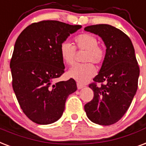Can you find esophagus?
<instances>
[{
    "mask_svg": "<svg viewBox=\"0 0 146 146\" xmlns=\"http://www.w3.org/2000/svg\"><path fill=\"white\" fill-rule=\"evenodd\" d=\"M77 87H78V89L80 90V89H82L83 88H84V85L81 83H77Z\"/></svg>",
    "mask_w": 146,
    "mask_h": 146,
    "instance_id": "obj_1",
    "label": "esophagus"
}]
</instances>
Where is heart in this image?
Listing matches in <instances>:
<instances>
[{"label": "heart", "instance_id": "b5f03b06", "mask_svg": "<svg viewBox=\"0 0 146 146\" xmlns=\"http://www.w3.org/2000/svg\"><path fill=\"white\" fill-rule=\"evenodd\" d=\"M75 42L78 48L88 51L84 61L86 62L100 64L104 58V52L98 46V40L94 35L83 33L76 36ZM59 53L62 59L67 65H72L74 61L75 47L68 41L62 42L59 47ZM96 74V68L92 63L76 64L68 72V75L80 83H85L92 78Z\"/></svg>", "mask_w": 146, "mask_h": 146}]
</instances>
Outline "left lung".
I'll use <instances>...</instances> for the list:
<instances>
[{"label":"left lung","instance_id":"obj_1","mask_svg":"<svg viewBox=\"0 0 146 146\" xmlns=\"http://www.w3.org/2000/svg\"><path fill=\"white\" fill-rule=\"evenodd\" d=\"M84 30L98 35L107 48L102 66L93 79L105 84L89 85L94 98L84 105V110L91 122L110 126L126 113L137 91L139 67L135 49L130 39L111 25H92Z\"/></svg>","mask_w":146,"mask_h":146}]
</instances>
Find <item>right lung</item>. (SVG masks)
Here are the masks:
<instances>
[{
    "label": "right lung",
    "mask_w": 146,
    "mask_h": 146,
    "mask_svg": "<svg viewBox=\"0 0 146 146\" xmlns=\"http://www.w3.org/2000/svg\"><path fill=\"white\" fill-rule=\"evenodd\" d=\"M56 20L27 27L14 45L10 68L13 89L26 116L36 123H53L62 116L68 95L77 90L73 78L53 83L64 73L59 47L81 28Z\"/></svg>",
    "instance_id": "right-lung-1"
}]
</instances>
